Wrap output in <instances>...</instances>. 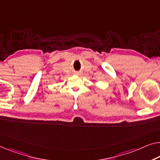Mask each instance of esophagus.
Wrapping results in <instances>:
<instances>
[{
    "label": "esophagus",
    "mask_w": 160,
    "mask_h": 160,
    "mask_svg": "<svg viewBox=\"0 0 160 160\" xmlns=\"http://www.w3.org/2000/svg\"><path fill=\"white\" fill-rule=\"evenodd\" d=\"M76 74H78V73H76Z\"/></svg>",
    "instance_id": "esophagus-1"
}]
</instances>
